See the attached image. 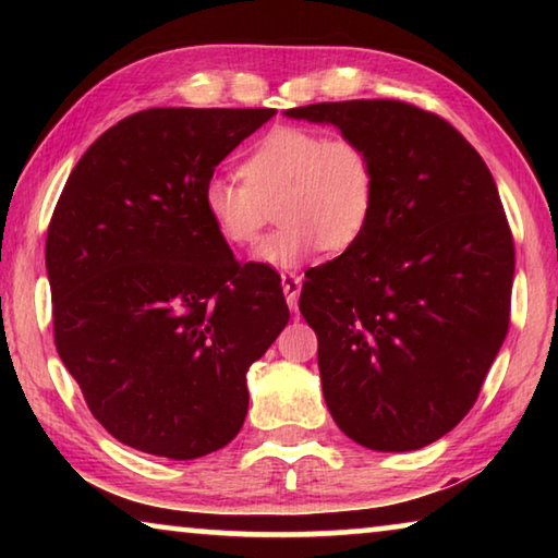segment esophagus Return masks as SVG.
<instances>
[{
    "label": "esophagus",
    "instance_id": "obj_1",
    "mask_svg": "<svg viewBox=\"0 0 558 558\" xmlns=\"http://www.w3.org/2000/svg\"><path fill=\"white\" fill-rule=\"evenodd\" d=\"M280 286H282V292H286V300H288L290 310H295L300 290H302L300 276H295V272H280Z\"/></svg>",
    "mask_w": 558,
    "mask_h": 558
}]
</instances>
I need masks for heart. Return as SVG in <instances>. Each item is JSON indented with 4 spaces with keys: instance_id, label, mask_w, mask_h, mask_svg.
<instances>
[{
    "instance_id": "heart-1",
    "label": "heart",
    "mask_w": 558,
    "mask_h": 558,
    "mask_svg": "<svg viewBox=\"0 0 558 558\" xmlns=\"http://www.w3.org/2000/svg\"><path fill=\"white\" fill-rule=\"evenodd\" d=\"M241 177L243 182L211 177L202 192L204 211L226 243L248 248L276 206L282 226L253 253L263 266H298L323 245L342 253L374 219L379 174L369 149L354 137L272 128L243 157Z\"/></svg>"
}]
</instances>
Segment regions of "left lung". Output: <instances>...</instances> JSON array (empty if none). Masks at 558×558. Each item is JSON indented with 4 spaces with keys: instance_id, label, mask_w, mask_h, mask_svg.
I'll return each instance as SVG.
<instances>
[{
    "instance_id": "8db88e82",
    "label": "left lung",
    "mask_w": 558,
    "mask_h": 558,
    "mask_svg": "<svg viewBox=\"0 0 558 558\" xmlns=\"http://www.w3.org/2000/svg\"><path fill=\"white\" fill-rule=\"evenodd\" d=\"M286 116L359 140L379 174L369 229L300 292L327 409L364 448L430 446L465 418L507 337L514 241L495 179L450 122L411 102Z\"/></svg>"
}]
</instances>
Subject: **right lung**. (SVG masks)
<instances>
[{
	"instance_id": "right-lung-1",
	"label": "right lung",
	"mask_w": 558,
	"mask_h": 558,
	"mask_svg": "<svg viewBox=\"0 0 558 558\" xmlns=\"http://www.w3.org/2000/svg\"><path fill=\"white\" fill-rule=\"evenodd\" d=\"M270 108H149L78 159L46 235L53 339L112 438L194 460L235 438L245 372L288 325L280 276L241 266L204 184Z\"/></svg>"
}]
</instances>
